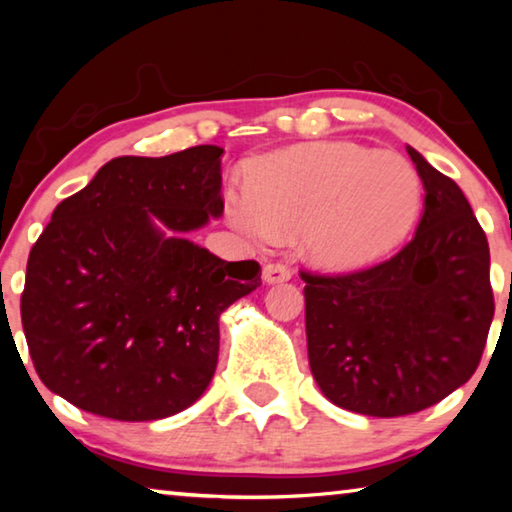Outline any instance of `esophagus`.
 Masks as SVG:
<instances>
[{
  "label": "esophagus",
  "mask_w": 512,
  "mask_h": 512,
  "mask_svg": "<svg viewBox=\"0 0 512 512\" xmlns=\"http://www.w3.org/2000/svg\"><path fill=\"white\" fill-rule=\"evenodd\" d=\"M262 275H264V280H266L268 284H275V282L291 280L293 271H291V266H287V264H282V262H271V264H266V266H264Z\"/></svg>",
  "instance_id": "1"
}]
</instances>
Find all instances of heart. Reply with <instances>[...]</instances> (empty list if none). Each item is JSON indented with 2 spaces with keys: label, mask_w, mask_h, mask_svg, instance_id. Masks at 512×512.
I'll return each instance as SVG.
<instances>
[{
  "label": "heart",
  "mask_w": 512,
  "mask_h": 512,
  "mask_svg": "<svg viewBox=\"0 0 512 512\" xmlns=\"http://www.w3.org/2000/svg\"><path fill=\"white\" fill-rule=\"evenodd\" d=\"M420 203L418 173L402 155L316 142L259 155L248 185L223 189L225 216L255 246L300 232L311 262L352 268L393 248Z\"/></svg>",
  "instance_id": "1"
}]
</instances>
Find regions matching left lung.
Masks as SVG:
<instances>
[{
    "mask_svg": "<svg viewBox=\"0 0 512 512\" xmlns=\"http://www.w3.org/2000/svg\"><path fill=\"white\" fill-rule=\"evenodd\" d=\"M409 155L427 192L409 244L359 271H300L316 384L372 418L418 413L463 386L495 316L490 248L470 203L411 146Z\"/></svg>",
    "mask_w": 512,
    "mask_h": 512,
    "instance_id": "left-lung-1",
    "label": "left lung"
}]
</instances>
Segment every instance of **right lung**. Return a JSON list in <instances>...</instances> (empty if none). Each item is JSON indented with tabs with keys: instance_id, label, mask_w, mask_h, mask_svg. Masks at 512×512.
I'll list each match as a JSON object with an SVG mask.
<instances>
[{
	"instance_id": "right-lung-1",
	"label": "right lung",
	"mask_w": 512,
	"mask_h": 512,
	"mask_svg": "<svg viewBox=\"0 0 512 512\" xmlns=\"http://www.w3.org/2000/svg\"><path fill=\"white\" fill-rule=\"evenodd\" d=\"M221 153L205 144L124 155L56 205L20 300L49 391L121 422L169 418L203 395L219 359V316L262 284L255 259L223 262L173 237L221 216Z\"/></svg>"
}]
</instances>
